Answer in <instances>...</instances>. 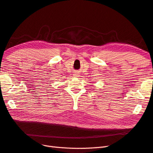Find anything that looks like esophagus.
<instances>
[{"mask_svg": "<svg viewBox=\"0 0 153 153\" xmlns=\"http://www.w3.org/2000/svg\"><path fill=\"white\" fill-rule=\"evenodd\" d=\"M77 74L76 73H75V74H74V76H77Z\"/></svg>", "mask_w": 153, "mask_h": 153, "instance_id": "obj_1", "label": "esophagus"}]
</instances>
